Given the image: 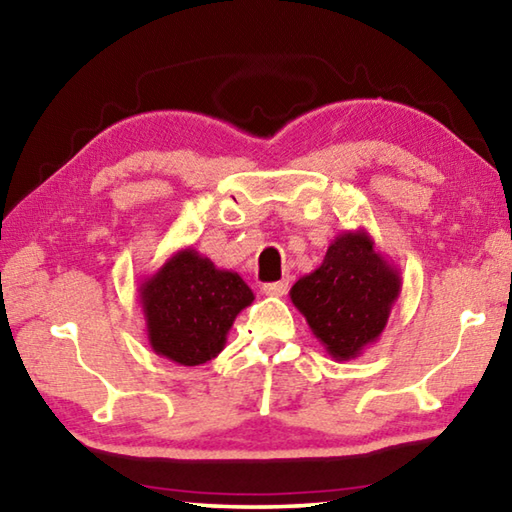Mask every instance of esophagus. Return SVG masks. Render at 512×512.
<instances>
[{
  "label": "esophagus",
  "instance_id": "1",
  "mask_svg": "<svg viewBox=\"0 0 512 512\" xmlns=\"http://www.w3.org/2000/svg\"><path fill=\"white\" fill-rule=\"evenodd\" d=\"M289 289V280H280V282H268L262 287V291L266 293V296H284Z\"/></svg>",
  "mask_w": 512,
  "mask_h": 512
}]
</instances>
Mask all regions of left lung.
Masks as SVG:
<instances>
[{"mask_svg": "<svg viewBox=\"0 0 512 512\" xmlns=\"http://www.w3.org/2000/svg\"><path fill=\"white\" fill-rule=\"evenodd\" d=\"M400 271L377 253L366 230L329 244L323 264L291 287V302L334 361H350L375 343L400 298Z\"/></svg>", "mask_w": 512, "mask_h": 512, "instance_id": "1", "label": "left lung"}]
</instances>
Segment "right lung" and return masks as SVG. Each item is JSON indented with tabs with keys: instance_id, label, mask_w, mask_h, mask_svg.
<instances>
[{
	"instance_id": "right-lung-1",
	"label": "right lung",
	"mask_w": 512,
	"mask_h": 512,
	"mask_svg": "<svg viewBox=\"0 0 512 512\" xmlns=\"http://www.w3.org/2000/svg\"><path fill=\"white\" fill-rule=\"evenodd\" d=\"M146 336L155 354L178 366H201L225 348L241 309L255 300L237 273L183 248L140 284Z\"/></svg>"
}]
</instances>
